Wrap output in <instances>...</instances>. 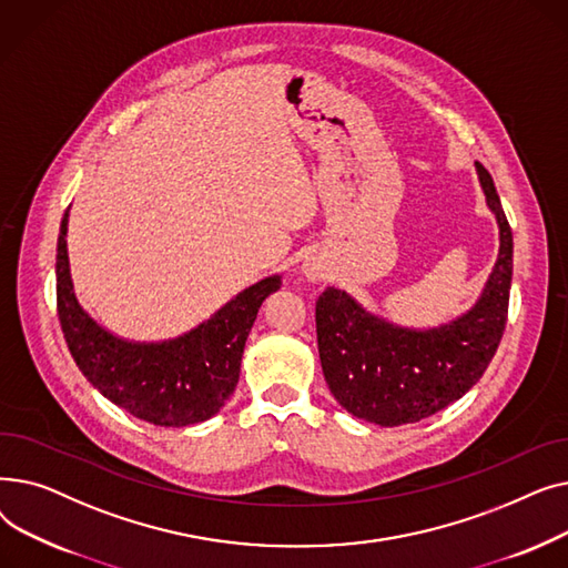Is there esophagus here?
<instances>
[{
  "instance_id": "1",
  "label": "esophagus",
  "mask_w": 568,
  "mask_h": 568,
  "mask_svg": "<svg viewBox=\"0 0 568 568\" xmlns=\"http://www.w3.org/2000/svg\"><path fill=\"white\" fill-rule=\"evenodd\" d=\"M304 274L308 281H322L326 276V264L320 257H308L304 262Z\"/></svg>"
}]
</instances>
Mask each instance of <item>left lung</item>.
I'll return each mask as SVG.
<instances>
[{
	"mask_svg": "<svg viewBox=\"0 0 568 568\" xmlns=\"http://www.w3.org/2000/svg\"><path fill=\"white\" fill-rule=\"evenodd\" d=\"M499 225V255L481 300L430 332L403 329L366 313L349 294L326 287L315 304L317 347L334 398L377 426H400L465 396L486 373L509 315L514 234L490 172L476 163Z\"/></svg>",
	"mask_w": 568,
	"mask_h": 568,
	"instance_id": "1",
	"label": "left lung"
}]
</instances>
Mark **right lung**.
<instances>
[{"mask_svg": "<svg viewBox=\"0 0 568 568\" xmlns=\"http://www.w3.org/2000/svg\"><path fill=\"white\" fill-rule=\"evenodd\" d=\"M69 212L57 239V315L73 362L110 403L154 426L182 428L214 416L239 382L257 311L281 287L268 276L236 294L197 329L163 343H129L108 334L73 294L67 255Z\"/></svg>", "mask_w": 568, "mask_h": 568, "instance_id": "1", "label": "right lung"}]
</instances>
